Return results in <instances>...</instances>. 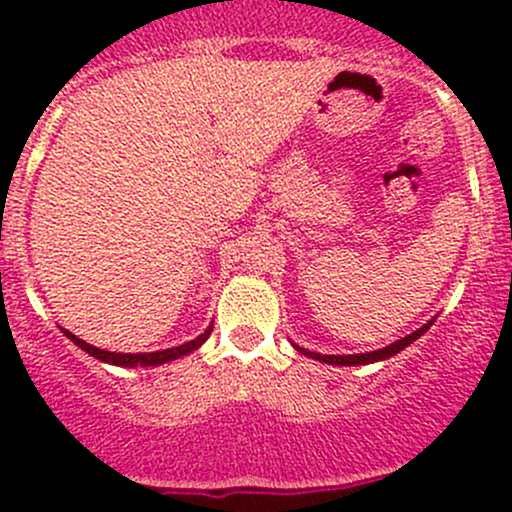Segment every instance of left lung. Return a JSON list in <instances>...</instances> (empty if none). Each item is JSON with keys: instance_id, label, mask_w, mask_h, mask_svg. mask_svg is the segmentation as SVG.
Returning <instances> with one entry per match:
<instances>
[{"instance_id": "obj_1", "label": "left lung", "mask_w": 512, "mask_h": 512, "mask_svg": "<svg viewBox=\"0 0 512 512\" xmlns=\"http://www.w3.org/2000/svg\"><path fill=\"white\" fill-rule=\"evenodd\" d=\"M431 325H433V320H428L424 327H419V330H416V332L407 334V337L397 339L395 344H390V346H383V349H378V351H368V354L327 356V354H315V351H308V349H303V346H298V344H293V346H296V351H301L303 356H310V358H315V361H320V363H330V366H368V363H375V361H385V358H390V356L399 354V351H404V349H407L409 344H414L416 339L421 337V334H426V330H431Z\"/></svg>"}]
</instances>
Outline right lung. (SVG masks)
<instances>
[{
  "label": "right lung",
  "instance_id": "add662e5",
  "mask_svg": "<svg viewBox=\"0 0 512 512\" xmlns=\"http://www.w3.org/2000/svg\"><path fill=\"white\" fill-rule=\"evenodd\" d=\"M211 330H214V325H209L207 330L199 334L197 339H192V342L173 346V349L149 351V354H117V351H105V349H98V346L86 344L84 339H79V337H76V334H72L69 330H62V332H64V337L72 339V342L79 346V349H84L86 354H91L93 358H98V361L110 363V366H122V368H146V366H163V363L175 361V358L192 354V351H197L199 346L207 342Z\"/></svg>",
  "mask_w": 512,
  "mask_h": 512
}]
</instances>
